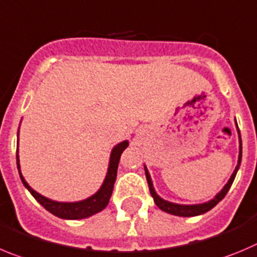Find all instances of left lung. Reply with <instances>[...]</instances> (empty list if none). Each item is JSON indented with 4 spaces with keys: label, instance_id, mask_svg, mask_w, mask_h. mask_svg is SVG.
Listing matches in <instances>:
<instances>
[{
    "label": "left lung",
    "instance_id": "left-lung-1",
    "mask_svg": "<svg viewBox=\"0 0 257 257\" xmlns=\"http://www.w3.org/2000/svg\"><path fill=\"white\" fill-rule=\"evenodd\" d=\"M237 124V122H236ZM237 131H238V138H239V155H238V164H237L236 169L233 171L232 176L228 180L227 185L222 188V191L219 194L216 195L213 200L208 202H204V204H197V205H181V204H175V202H171V201H167V200L162 199L159 195L155 192L154 187H153V182H152V178H150L149 172H148L147 167H145V175H147V181H148V185H149V191L152 194L153 199H154V202L157 204V206L161 210L166 211V213L169 214H173V215H178V216H196L200 215V214H204L206 211H209L210 209H213L214 206L220 201V200L224 199V196L227 195V192L229 191L230 186H232L233 181L236 178L237 175V171L239 168V164H241V159H242V140H241V134H239L238 130V126H237Z\"/></svg>",
    "mask_w": 257,
    "mask_h": 257
}]
</instances>
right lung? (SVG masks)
<instances>
[{"mask_svg": "<svg viewBox=\"0 0 257 257\" xmlns=\"http://www.w3.org/2000/svg\"><path fill=\"white\" fill-rule=\"evenodd\" d=\"M18 144H19V139H18ZM127 147H128V141L126 140V141H122V143H119V144H117L116 147L113 148L112 153H110L109 167H108L107 176H105L102 187H100L99 190L93 195V196L88 197V199L85 200H81V201H76V202L53 201V200L47 199V197L42 196L41 194H38L37 191H34V190L28 185L27 181L24 180L23 175H21L20 164H19V154H16L19 175H20L21 182L24 183V186L29 190V192L34 196V199L37 200V201L39 202L44 209H47L49 213L58 216V218H62V219H84V218H88V216H91L94 215V214L99 213V211H102L103 209L108 205L110 196H112L113 185H114V182H116L117 168H118L119 158H121L122 152H123Z\"/></svg>", "mask_w": 257, "mask_h": 257, "instance_id": "add662e5", "label": "right lung"}]
</instances>
